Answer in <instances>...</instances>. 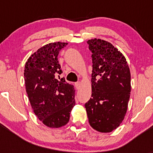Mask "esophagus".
Wrapping results in <instances>:
<instances>
[{"label": "esophagus", "instance_id": "esophagus-1", "mask_svg": "<svg viewBox=\"0 0 153 153\" xmlns=\"http://www.w3.org/2000/svg\"><path fill=\"white\" fill-rule=\"evenodd\" d=\"M75 87H76V88H77V89H79V88H80V82H75Z\"/></svg>", "mask_w": 153, "mask_h": 153}]
</instances>
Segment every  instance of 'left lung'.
<instances>
[{"label":"left lung","instance_id":"1","mask_svg":"<svg viewBox=\"0 0 153 153\" xmlns=\"http://www.w3.org/2000/svg\"><path fill=\"white\" fill-rule=\"evenodd\" d=\"M92 54L91 98L85 107L90 125L111 132L120 125L127 110L131 75L126 58L111 44L99 39L87 42Z\"/></svg>","mask_w":153,"mask_h":153}]
</instances>
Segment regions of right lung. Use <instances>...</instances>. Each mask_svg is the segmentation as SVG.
I'll return each mask as SVG.
<instances>
[{
    "label": "right lung",
    "mask_w": 153,
    "mask_h": 153,
    "mask_svg": "<svg viewBox=\"0 0 153 153\" xmlns=\"http://www.w3.org/2000/svg\"><path fill=\"white\" fill-rule=\"evenodd\" d=\"M68 43L45 45L31 54L26 62V91L35 115L48 127L59 128L69 122L75 106V90L64 78L57 60L59 51Z\"/></svg>",
    "instance_id": "1"
}]
</instances>
